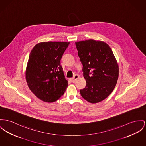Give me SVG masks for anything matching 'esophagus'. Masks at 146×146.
<instances>
[{"label": "esophagus", "mask_w": 146, "mask_h": 146, "mask_svg": "<svg viewBox=\"0 0 146 146\" xmlns=\"http://www.w3.org/2000/svg\"><path fill=\"white\" fill-rule=\"evenodd\" d=\"M79 75H78V74H76V75H74V76L72 78H71L70 80H71V81L72 82H75L76 80H77V79H78V78H79Z\"/></svg>", "instance_id": "obj_1"}]
</instances>
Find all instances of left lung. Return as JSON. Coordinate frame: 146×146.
<instances>
[{"label": "left lung", "mask_w": 146, "mask_h": 146, "mask_svg": "<svg viewBox=\"0 0 146 146\" xmlns=\"http://www.w3.org/2000/svg\"><path fill=\"white\" fill-rule=\"evenodd\" d=\"M75 45L86 81L80 94L90 103L102 101L113 91L118 78V65L113 53L101 41L90 39L76 42Z\"/></svg>", "instance_id": "1"}]
</instances>
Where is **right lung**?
I'll return each instance as SVG.
<instances>
[{
  "mask_svg": "<svg viewBox=\"0 0 146 146\" xmlns=\"http://www.w3.org/2000/svg\"><path fill=\"white\" fill-rule=\"evenodd\" d=\"M70 42H42L31 51L26 68V80L31 92L41 100L53 102L68 86L60 61Z\"/></svg>",
  "mask_w": 146,
  "mask_h": 146,
  "instance_id": "add662e5",
  "label": "right lung"
}]
</instances>
